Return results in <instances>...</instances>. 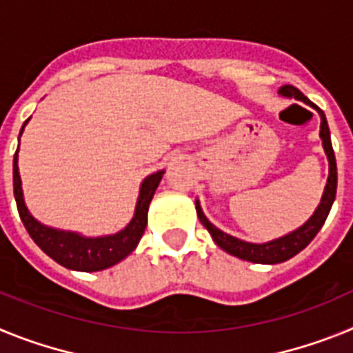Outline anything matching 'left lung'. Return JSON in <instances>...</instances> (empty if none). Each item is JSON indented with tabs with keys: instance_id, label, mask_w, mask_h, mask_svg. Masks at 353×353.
I'll return each mask as SVG.
<instances>
[{
	"instance_id": "obj_1",
	"label": "left lung",
	"mask_w": 353,
	"mask_h": 353,
	"mask_svg": "<svg viewBox=\"0 0 353 353\" xmlns=\"http://www.w3.org/2000/svg\"><path fill=\"white\" fill-rule=\"evenodd\" d=\"M279 93L285 97H290V99H297V101L304 102V104L316 109L318 114H320V120H322V123H320V138H322L323 150H325L327 159H329V179H327V185L325 191H323L322 201H320L318 208L314 210V214L311 215L310 219L305 221L301 228H297L295 232L288 233V235L281 236V239L270 240V242H265V244H252V242H244V240L228 235V233L221 232L219 228H215L214 224L205 217L203 210L199 207V201L196 199V212H198L199 221H201V224L207 228L215 244L219 245L223 251L233 254V256L240 258V260L252 261V263H283V261L290 260V258H293L295 254H299V252L316 236V233L320 232V228L323 226L327 215H329L330 212V207L334 203L336 189H338V168H336L334 150H332V143H330V130L329 125H327V118L325 114H323V111L318 108V105H314L301 90H297L295 86H292V84L281 86V88H279Z\"/></svg>"
}]
</instances>
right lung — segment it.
I'll use <instances>...</instances> for the list:
<instances>
[{"label":"right lung","instance_id":"1","mask_svg":"<svg viewBox=\"0 0 353 353\" xmlns=\"http://www.w3.org/2000/svg\"><path fill=\"white\" fill-rule=\"evenodd\" d=\"M28 120L24 121V125ZM21 129L19 136L24 130ZM19 152V148H17ZM17 152L14 155V196L17 203L19 215L23 221L26 232L33 239L37 245L42 249L48 256H51L56 263L63 265L70 270H81V272H97L117 265L139 244L143 233H145L146 221H148V207L154 198L155 189L161 182L164 171H157L146 176L139 189L138 205L136 212L129 224L121 232L114 235L105 236H83L74 232H63V230H54V228L43 226L33 215L28 212L26 203L23 198V187H21V176H19L17 166Z\"/></svg>","mask_w":353,"mask_h":353}]
</instances>
